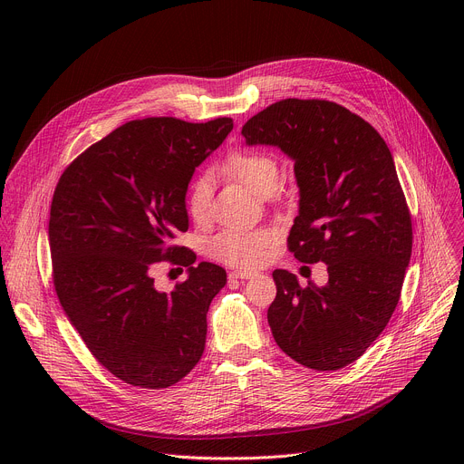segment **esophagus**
Wrapping results in <instances>:
<instances>
[{
  "mask_svg": "<svg viewBox=\"0 0 464 464\" xmlns=\"http://www.w3.org/2000/svg\"><path fill=\"white\" fill-rule=\"evenodd\" d=\"M255 272H246V270H235L229 274V279H251L255 277Z\"/></svg>",
  "mask_w": 464,
  "mask_h": 464,
  "instance_id": "esophagus-1",
  "label": "esophagus"
}]
</instances>
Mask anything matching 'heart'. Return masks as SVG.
Instances as JSON below:
<instances>
[{"instance_id": "heart-1", "label": "heart", "mask_w": 464, "mask_h": 464, "mask_svg": "<svg viewBox=\"0 0 464 464\" xmlns=\"http://www.w3.org/2000/svg\"><path fill=\"white\" fill-rule=\"evenodd\" d=\"M222 172L238 179L258 194H270L279 181V161L264 150H233L222 163ZM211 181L196 179L187 194L188 217L202 224L211 213ZM276 242V233L266 227L256 229H224L208 244L211 258L237 268H255L268 256Z\"/></svg>"}]
</instances>
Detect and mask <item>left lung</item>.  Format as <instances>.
Here are the masks:
<instances>
[{
	"label": "left lung",
	"mask_w": 464,
	"mask_h": 464,
	"mask_svg": "<svg viewBox=\"0 0 464 464\" xmlns=\"http://www.w3.org/2000/svg\"><path fill=\"white\" fill-rule=\"evenodd\" d=\"M246 145L281 149L299 187L288 247L301 262H324L328 283L299 286L276 270L268 323L297 363L338 371L382 334L411 258V215L392 156L378 131L347 108L285 99L253 115Z\"/></svg>",
	"instance_id": "left-lung-1"
}]
</instances>
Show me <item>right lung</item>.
Here are the masks:
<instances>
[{
	"label": "right lung",
	"instance_id": "add662e5",
	"mask_svg": "<svg viewBox=\"0 0 464 464\" xmlns=\"http://www.w3.org/2000/svg\"><path fill=\"white\" fill-rule=\"evenodd\" d=\"M233 130V119L130 121L84 150L58 179L49 217L53 283L90 353L119 380L145 389L178 383L206 349L208 312L226 270L170 246L188 229L194 169ZM188 268L169 295L156 261Z\"/></svg>",
	"mask_w": 464,
	"mask_h": 464
}]
</instances>
